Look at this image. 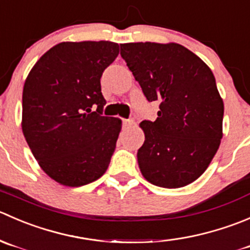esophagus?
<instances>
[{
	"label": "esophagus",
	"instance_id": "esophagus-1",
	"mask_svg": "<svg viewBox=\"0 0 250 250\" xmlns=\"http://www.w3.org/2000/svg\"><path fill=\"white\" fill-rule=\"evenodd\" d=\"M133 125V120L132 119H124L123 120V126L124 127H131V126Z\"/></svg>",
	"mask_w": 250,
	"mask_h": 250
}]
</instances>
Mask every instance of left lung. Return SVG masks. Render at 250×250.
Listing matches in <instances>:
<instances>
[{"instance_id":"8db88e82","label":"left lung","mask_w":250,"mask_h":250,"mask_svg":"<svg viewBox=\"0 0 250 250\" xmlns=\"http://www.w3.org/2000/svg\"><path fill=\"white\" fill-rule=\"evenodd\" d=\"M120 48L146 98L160 101L157 120L140 124L145 142L137 162L143 177L164 188L192 184L209 167L222 138L224 102L214 74L175 42L122 43Z\"/></svg>"}]
</instances>
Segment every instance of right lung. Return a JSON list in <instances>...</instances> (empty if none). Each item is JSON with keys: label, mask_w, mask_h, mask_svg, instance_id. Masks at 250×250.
Instances as JSON below:
<instances>
[{"label": "right lung", "mask_w": 250, "mask_h": 250, "mask_svg": "<svg viewBox=\"0 0 250 250\" xmlns=\"http://www.w3.org/2000/svg\"><path fill=\"white\" fill-rule=\"evenodd\" d=\"M118 54L115 42H61L24 83V137L41 169L63 186H83L107 171L123 124L102 115L101 76Z\"/></svg>", "instance_id": "1"}]
</instances>
